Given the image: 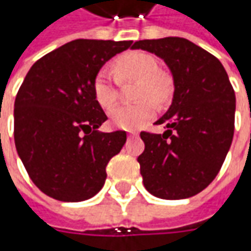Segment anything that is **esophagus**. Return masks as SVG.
Instances as JSON below:
<instances>
[{
  "instance_id": "obj_1",
  "label": "esophagus",
  "mask_w": 251,
  "mask_h": 251,
  "mask_svg": "<svg viewBox=\"0 0 251 251\" xmlns=\"http://www.w3.org/2000/svg\"><path fill=\"white\" fill-rule=\"evenodd\" d=\"M138 135V132H134V131H128V137H137Z\"/></svg>"
}]
</instances>
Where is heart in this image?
Here are the masks:
<instances>
[{"mask_svg":"<svg viewBox=\"0 0 251 251\" xmlns=\"http://www.w3.org/2000/svg\"><path fill=\"white\" fill-rule=\"evenodd\" d=\"M120 78H140L138 98L144 100L135 104H121L110 111L111 124L123 130H135L155 116L153 100L165 101L172 92V82L168 75L159 71V64L153 55L144 51H128L113 64ZM93 95L103 109H110L117 100V88L113 74L101 68L93 79ZM149 99L147 100L146 98Z\"/></svg>","mask_w":251,"mask_h":251,"instance_id":"b5f03b06","label":"heart"}]
</instances>
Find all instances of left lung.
Segmentation results:
<instances>
[{"label":"left lung","mask_w":251,"mask_h":251,"mask_svg":"<svg viewBox=\"0 0 251 251\" xmlns=\"http://www.w3.org/2000/svg\"><path fill=\"white\" fill-rule=\"evenodd\" d=\"M134 50L155 54L173 78V99L155 124L163 134L141 132L144 186L162 200L193 197L217 177L235 130V91L224 65L183 37L140 40Z\"/></svg>","instance_id":"8db88e82"}]
</instances>
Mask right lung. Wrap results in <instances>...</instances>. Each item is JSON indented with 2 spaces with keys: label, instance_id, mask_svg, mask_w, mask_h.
<instances>
[{
  "label": "right lung",
  "instance_id": "right-lung-1",
  "mask_svg": "<svg viewBox=\"0 0 251 251\" xmlns=\"http://www.w3.org/2000/svg\"><path fill=\"white\" fill-rule=\"evenodd\" d=\"M131 43L73 40L26 74L15 99V147L29 177L49 197L78 202L103 187L106 166L127 134L98 131L107 116L92 86L101 67Z\"/></svg>",
  "mask_w": 251,
  "mask_h": 251
}]
</instances>
